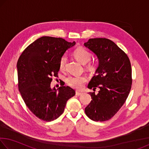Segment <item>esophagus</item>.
<instances>
[{
    "mask_svg": "<svg viewBox=\"0 0 149 149\" xmlns=\"http://www.w3.org/2000/svg\"><path fill=\"white\" fill-rule=\"evenodd\" d=\"M83 94V93H81V92H79V91H77L75 92V95H76L77 96H80V95H81Z\"/></svg>",
    "mask_w": 149,
    "mask_h": 149,
    "instance_id": "1",
    "label": "esophagus"
}]
</instances>
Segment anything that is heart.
Masks as SVG:
<instances>
[{
  "instance_id": "1",
  "label": "heart",
  "mask_w": 149,
  "mask_h": 149,
  "mask_svg": "<svg viewBox=\"0 0 149 149\" xmlns=\"http://www.w3.org/2000/svg\"><path fill=\"white\" fill-rule=\"evenodd\" d=\"M74 55L77 61H79L83 64H85L89 62L92 57L91 53L84 47H78L76 49H75L74 51ZM66 60V55H62L60 58L59 62V67L60 70L64 68ZM85 67L88 70L91 71L95 68L94 63L89 62ZM87 81V78L85 75H74V76H69L66 78V83L69 86L74 88V89L79 90L83 89Z\"/></svg>"
}]
</instances>
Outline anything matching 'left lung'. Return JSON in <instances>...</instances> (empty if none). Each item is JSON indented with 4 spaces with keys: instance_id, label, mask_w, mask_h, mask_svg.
<instances>
[{
    "instance_id": "1",
    "label": "left lung",
    "mask_w": 149,
    "mask_h": 149,
    "mask_svg": "<svg viewBox=\"0 0 149 149\" xmlns=\"http://www.w3.org/2000/svg\"><path fill=\"white\" fill-rule=\"evenodd\" d=\"M99 60L95 75L88 88L100 90L89 93L91 101L85 112L91 120L104 122L112 118L124 104L132 84L130 60L114 42L106 38L89 39L84 43Z\"/></svg>"
}]
</instances>
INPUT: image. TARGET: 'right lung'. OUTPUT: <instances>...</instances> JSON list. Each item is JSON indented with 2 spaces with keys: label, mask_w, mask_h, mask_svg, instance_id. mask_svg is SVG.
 I'll return each instance as SVG.
<instances>
[{
  "label": "right lung",
  "mask_w": 149,
  "mask_h": 149,
  "mask_svg": "<svg viewBox=\"0 0 149 149\" xmlns=\"http://www.w3.org/2000/svg\"><path fill=\"white\" fill-rule=\"evenodd\" d=\"M75 44L44 36L30 44L17 60V85L22 99L33 114L45 122L57 119L75 94L68 86L60 87L58 91L50 88L52 77H58L60 58Z\"/></svg>",
  "instance_id": "right-lung-1"
}]
</instances>
